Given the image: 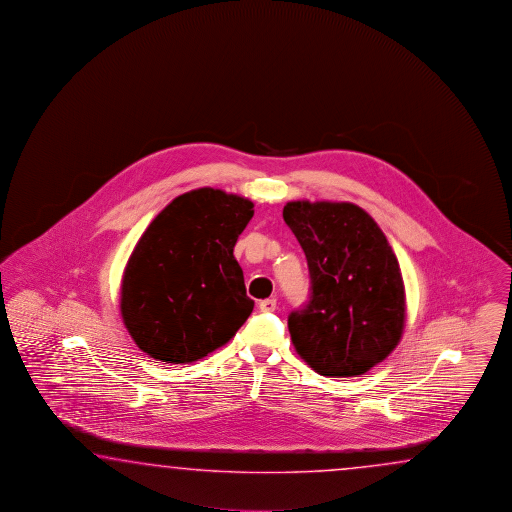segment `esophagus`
I'll list each match as a JSON object with an SVG mask.
<instances>
[{
    "label": "esophagus",
    "mask_w": 512,
    "mask_h": 512,
    "mask_svg": "<svg viewBox=\"0 0 512 512\" xmlns=\"http://www.w3.org/2000/svg\"><path fill=\"white\" fill-rule=\"evenodd\" d=\"M276 298H267V300H261L260 302V311L263 313H272V311H276Z\"/></svg>",
    "instance_id": "1"
}]
</instances>
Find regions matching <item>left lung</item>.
<instances>
[{"mask_svg": "<svg viewBox=\"0 0 512 512\" xmlns=\"http://www.w3.org/2000/svg\"><path fill=\"white\" fill-rule=\"evenodd\" d=\"M283 219L302 245L313 293L289 315L296 353L324 377H359L403 337L406 293L392 245L348 201H289Z\"/></svg>", "mask_w": 512, "mask_h": 512, "instance_id": "obj_1", "label": "left lung"}]
</instances>
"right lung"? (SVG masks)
Wrapping results in <instances>:
<instances>
[{"label":"right lung","instance_id":"1","mask_svg":"<svg viewBox=\"0 0 512 512\" xmlns=\"http://www.w3.org/2000/svg\"><path fill=\"white\" fill-rule=\"evenodd\" d=\"M254 203L197 188L155 216L120 282V316L152 359L188 364L225 346L252 313L234 245Z\"/></svg>","mask_w":512,"mask_h":512}]
</instances>
